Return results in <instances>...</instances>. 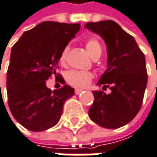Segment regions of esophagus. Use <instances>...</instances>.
Instances as JSON below:
<instances>
[{
	"label": "esophagus",
	"mask_w": 157,
	"mask_h": 157,
	"mask_svg": "<svg viewBox=\"0 0 157 157\" xmlns=\"http://www.w3.org/2000/svg\"><path fill=\"white\" fill-rule=\"evenodd\" d=\"M82 93V89H76V90H75V94H76V95H78V94H80V93Z\"/></svg>",
	"instance_id": "esophagus-1"
}]
</instances>
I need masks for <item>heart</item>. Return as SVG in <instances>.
I'll use <instances>...</instances> for the list:
<instances>
[{"instance_id": "b5f03b06", "label": "heart", "mask_w": 157, "mask_h": 157, "mask_svg": "<svg viewBox=\"0 0 157 157\" xmlns=\"http://www.w3.org/2000/svg\"><path fill=\"white\" fill-rule=\"evenodd\" d=\"M85 48H86L87 52L89 53V55L91 56V57L94 56L98 53H101V47L99 41L95 37H91L86 41ZM68 50H69L68 46L64 47V49L62 50V52L60 54V57H59V62L61 64H64V62L66 60V56H67ZM93 78V73L87 72V71L71 70V71H68L65 75L66 82L69 84H71L76 88L86 87L91 82Z\"/></svg>"}]
</instances>
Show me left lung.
<instances>
[{
    "label": "left lung",
    "instance_id": "8db88e82",
    "mask_svg": "<svg viewBox=\"0 0 157 157\" xmlns=\"http://www.w3.org/2000/svg\"><path fill=\"white\" fill-rule=\"evenodd\" d=\"M106 43L108 68L97 85L111 93L93 91L90 119L106 128H118L138 113L147 84L146 58L135 38L113 21L88 22L84 26Z\"/></svg>",
    "mask_w": 157,
    "mask_h": 157
}]
</instances>
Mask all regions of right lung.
<instances>
[{
  "mask_svg": "<svg viewBox=\"0 0 157 157\" xmlns=\"http://www.w3.org/2000/svg\"><path fill=\"white\" fill-rule=\"evenodd\" d=\"M80 23L44 21L25 31L11 48L7 71L8 104L14 119L30 131L57 124L65 101L75 93L64 84L51 91L46 81L57 74L60 54L80 30Z\"/></svg>",
  "mask_w": 157,
  "mask_h": 157,
  "instance_id": "add662e5",
  "label": "right lung"
}]
</instances>
